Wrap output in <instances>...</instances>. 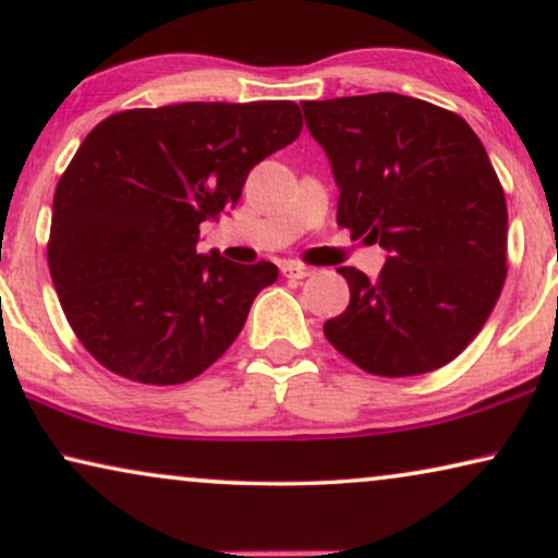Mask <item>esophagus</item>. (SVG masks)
I'll return each instance as SVG.
<instances>
[{"label":"esophagus","instance_id":"obj_1","mask_svg":"<svg viewBox=\"0 0 558 558\" xmlns=\"http://www.w3.org/2000/svg\"><path fill=\"white\" fill-rule=\"evenodd\" d=\"M281 274H284L287 279H307L312 269H310V266H304V264H284V266H281Z\"/></svg>","mask_w":558,"mask_h":558}]
</instances>
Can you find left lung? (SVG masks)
Returning <instances> with one entry per match:
<instances>
[{"instance_id": "8db88e82", "label": "left lung", "mask_w": 558, "mask_h": 558, "mask_svg": "<svg viewBox=\"0 0 558 558\" xmlns=\"http://www.w3.org/2000/svg\"><path fill=\"white\" fill-rule=\"evenodd\" d=\"M340 187L338 226L378 243V279L340 266L350 304L325 338L357 368L403 378L454 361L508 274V208L468 121L399 94L304 101Z\"/></svg>"}]
</instances>
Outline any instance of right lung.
I'll use <instances>...</instances> for the list:
<instances>
[{
	"label": "right lung",
	"mask_w": 558,
	"mask_h": 558,
	"mask_svg": "<svg viewBox=\"0 0 558 558\" xmlns=\"http://www.w3.org/2000/svg\"><path fill=\"white\" fill-rule=\"evenodd\" d=\"M302 132L294 101L129 109L94 126L52 197L48 266L75 338L147 386L201 376L231 348L269 262L197 254L254 167Z\"/></svg>",
	"instance_id": "obj_1"
}]
</instances>
